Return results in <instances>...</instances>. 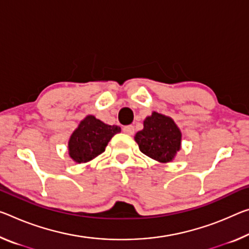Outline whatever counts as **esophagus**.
Segmentation results:
<instances>
[{"label":"esophagus","instance_id":"1","mask_svg":"<svg viewBox=\"0 0 249 249\" xmlns=\"http://www.w3.org/2000/svg\"><path fill=\"white\" fill-rule=\"evenodd\" d=\"M123 132L127 135H133L134 134V126L133 125H128V126H124L123 127Z\"/></svg>","mask_w":249,"mask_h":249}]
</instances>
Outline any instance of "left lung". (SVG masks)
<instances>
[{
	"label": "left lung",
	"mask_w": 249,
	"mask_h": 249,
	"mask_svg": "<svg viewBox=\"0 0 249 249\" xmlns=\"http://www.w3.org/2000/svg\"><path fill=\"white\" fill-rule=\"evenodd\" d=\"M181 134L171 117L153 112L144 121V128L137 132L135 141L141 152L151 159L167 163L180 148Z\"/></svg>",
	"instance_id": "1"
}]
</instances>
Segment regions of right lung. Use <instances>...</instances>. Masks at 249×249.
<instances>
[{
  "instance_id": "add662e5",
  "label": "right lung",
  "mask_w": 249,
  "mask_h": 249,
  "mask_svg": "<svg viewBox=\"0 0 249 249\" xmlns=\"http://www.w3.org/2000/svg\"><path fill=\"white\" fill-rule=\"evenodd\" d=\"M121 132L116 125H107L94 117L86 116L75 129L69 142L70 156L76 163H86L105 151L115 134Z\"/></svg>"
}]
</instances>
